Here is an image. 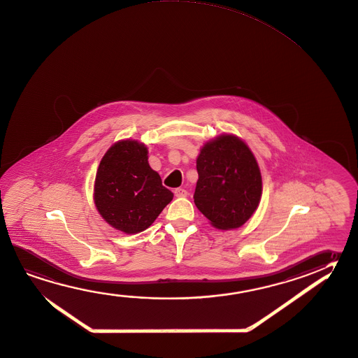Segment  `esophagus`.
<instances>
[{
	"mask_svg": "<svg viewBox=\"0 0 358 358\" xmlns=\"http://www.w3.org/2000/svg\"><path fill=\"white\" fill-rule=\"evenodd\" d=\"M187 194L188 192L185 188H176V189H175V196H176V197H186Z\"/></svg>",
	"mask_w": 358,
	"mask_h": 358,
	"instance_id": "obj_1",
	"label": "esophagus"
}]
</instances>
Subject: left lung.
I'll return each instance as SVG.
<instances>
[{"mask_svg": "<svg viewBox=\"0 0 358 358\" xmlns=\"http://www.w3.org/2000/svg\"><path fill=\"white\" fill-rule=\"evenodd\" d=\"M199 180L194 205L220 230L244 225L262 197V175L248 145L221 134L201 148L196 161Z\"/></svg>", "mask_w": 358, "mask_h": 358, "instance_id": "1", "label": "left lung"}]
</instances>
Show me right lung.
<instances>
[{
	"mask_svg": "<svg viewBox=\"0 0 358 358\" xmlns=\"http://www.w3.org/2000/svg\"><path fill=\"white\" fill-rule=\"evenodd\" d=\"M147 153L138 141H120L108 150L96 171V210L109 225L126 234L150 227L173 199L150 167Z\"/></svg>",
	"mask_w": 358,
	"mask_h": 358,
	"instance_id": "right-lung-1",
	"label": "right lung"
}]
</instances>
